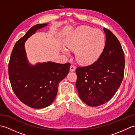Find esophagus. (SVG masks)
Listing matches in <instances>:
<instances>
[{
    "mask_svg": "<svg viewBox=\"0 0 135 135\" xmlns=\"http://www.w3.org/2000/svg\"><path fill=\"white\" fill-rule=\"evenodd\" d=\"M75 69H76V68L74 65H71L70 66V71H72V72H73V71H75Z\"/></svg>",
    "mask_w": 135,
    "mask_h": 135,
    "instance_id": "1",
    "label": "esophagus"
}]
</instances>
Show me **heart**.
I'll list each match as a JSON object with an SVG mask.
<instances>
[{
  "instance_id": "obj_1",
  "label": "heart",
  "mask_w": 135,
  "mask_h": 135,
  "mask_svg": "<svg viewBox=\"0 0 135 135\" xmlns=\"http://www.w3.org/2000/svg\"><path fill=\"white\" fill-rule=\"evenodd\" d=\"M66 47L75 51V57L81 64L94 62L102 53L105 44V37L101 31L84 27L74 31L65 42ZM63 53L68 54L64 49Z\"/></svg>"
}]
</instances>
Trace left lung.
Listing matches in <instances>:
<instances>
[{
	"mask_svg": "<svg viewBox=\"0 0 135 135\" xmlns=\"http://www.w3.org/2000/svg\"><path fill=\"white\" fill-rule=\"evenodd\" d=\"M105 45L92 64L78 67L76 88L83 102L91 107L104 104L118 89L124 76V53L118 39L107 28Z\"/></svg>",
	"mask_w": 135,
	"mask_h": 135,
	"instance_id": "8db88e82",
	"label": "left lung"
}]
</instances>
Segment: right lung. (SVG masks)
I'll use <instances>...</instances> for the list:
<instances>
[{"label":"right lung","instance_id":"obj_1","mask_svg":"<svg viewBox=\"0 0 135 135\" xmlns=\"http://www.w3.org/2000/svg\"><path fill=\"white\" fill-rule=\"evenodd\" d=\"M47 24L34 25L14 45L8 63V76L16 96L24 104L36 109L50 105L57 96L59 83L67 75L70 63L59 64L51 61L28 62L25 42L36 31Z\"/></svg>","mask_w":135,"mask_h":135}]
</instances>
